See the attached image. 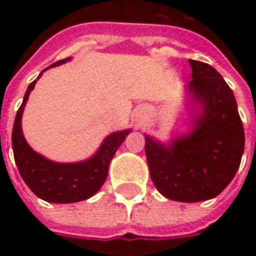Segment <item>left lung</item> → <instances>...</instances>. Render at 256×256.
<instances>
[{
  "instance_id": "1",
  "label": "left lung",
  "mask_w": 256,
  "mask_h": 256,
  "mask_svg": "<svg viewBox=\"0 0 256 256\" xmlns=\"http://www.w3.org/2000/svg\"><path fill=\"white\" fill-rule=\"evenodd\" d=\"M185 84L190 128L160 142L145 136V155L156 189L170 200L214 198L230 184L244 152V128L232 89L210 64L189 60Z\"/></svg>"
}]
</instances>
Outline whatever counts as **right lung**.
Masks as SVG:
<instances>
[{"label": "right lung", "instance_id": "obj_1", "mask_svg": "<svg viewBox=\"0 0 256 256\" xmlns=\"http://www.w3.org/2000/svg\"><path fill=\"white\" fill-rule=\"evenodd\" d=\"M70 60L71 58H64L52 64L50 67H56ZM44 71L36 79L41 78ZM36 79L27 88L23 102L14 118L12 148L16 166L26 185L34 192V194L45 202L76 203L80 200H86L98 192L102 184L106 182L110 162L132 130H120L106 136L98 150L86 160L75 163H58L49 160L31 148L22 130V116L26 102L28 100L31 90L36 86Z\"/></svg>", "mask_w": 256, "mask_h": 256}]
</instances>
